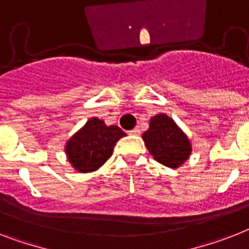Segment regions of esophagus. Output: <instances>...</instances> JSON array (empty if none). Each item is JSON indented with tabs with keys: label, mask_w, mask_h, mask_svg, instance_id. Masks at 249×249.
Listing matches in <instances>:
<instances>
[{
	"label": "esophagus",
	"mask_w": 249,
	"mask_h": 249,
	"mask_svg": "<svg viewBox=\"0 0 249 249\" xmlns=\"http://www.w3.org/2000/svg\"><path fill=\"white\" fill-rule=\"evenodd\" d=\"M129 134H131V135H139V134H141V130H139V128H134V129H133V130L129 131Z\"/></svg>",
	"instance_id": "34e87169"
}]
</instances>
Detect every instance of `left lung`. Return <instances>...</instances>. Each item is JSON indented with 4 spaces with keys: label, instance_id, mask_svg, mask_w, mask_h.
I'll return each mask as SVG.
<instances>
[{
    "label": "left lung",
    "instance_id": "obj_1",
    "mask_svg": "<svg viewBox=\"0 0 249 249\" xmlns=\"http://www.w3.org/2000/svg\"><path fill=\"white\" fill-rule=\"evenodd\" d=\"M142 138L154 160L166 167L178 168L191 154L192 147L187 135L166 114L150 119L149 129Z\"/></svg>",
    "mask_w": 249,
    "mask_h": 249
}]
</instances>
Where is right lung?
I'll use <instances>...</instances> for the list:
<instances>
[{"mask_svg":"<svg viewBox=\"0 0 249 249\" xmlns=\"http://www.w3.org/2000/svg\"><path fill=\"white\" fill-rule=\"evenodd\" d=\"M125 135L116 125L107 126L104 120L89 119L67 142V158L78 172H93L111 157L116 142Z\"/></svg>","mask_w":249,"mask_h":249,"instance_id":"right-lung-1","label":"right lung"}]
</instances>
